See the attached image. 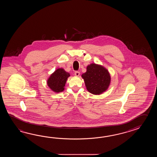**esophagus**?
Wrapping results in <instances>:
<instances>
[{"label": "esophagus", "mask_w": 157, "mask_h": 157, "mask_svg": "<svg viewBox=\"0 0 157 157\" xmlns=\"http://www.w3.org/2000/svg\"><path fill=\"white\" fill-rule=\"evenodd\" d=\"M80 75V72H78V71H76V72H75V75L76 76H79Z\"/></svg>", "instance_id": "34e87169"}]
</instances>
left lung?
I'll use <instances>...</instances> for the list:
<instances>
[{
	"mask_svg": "<svg viewBox=\"0 0 157 157\" xmlns=\"http://www.w3.org/2000/svg\"><path fill=\"white\" fill-rule=\"evenodd\" d=\"M81 76L87 91L94 95H100L107 91L111 81L108 71L103 66L98 64L88 65L86 72Z\"/></svg>",
	"mask_w": 157,
	"mask_h": 157,
	"instance_id": "8db88e82",
	"label": "left lung"
}]
</instances>
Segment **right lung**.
I'll return each instance as SVG.
<instances>
[{"label":"right lung","instance_id":"obj_1","mask_svg":"<svg viewBox=\"0 0 157 157\" xmlns=\"http://www.w3.org/2000/svg\"><path fill=\"white\" fill-rule=\"evenodd\" d=\"M70 74L63 68H58L54 72L47 80V85L54 93H59L64 90L67 78Z\"/></svg>","mask_w":157,"mask_h":157}]
</instances>
